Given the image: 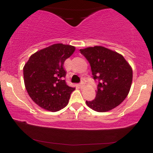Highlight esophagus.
Here are the masks:
<instances>
[{
    "label": "esophagus",
    "mask_w": 153,
    "mask_h": 153,
    "mask_svg": "<svg viewBox=\"0 0 153 153\" xmlns=\"http://www.w3.org/2000/svg\"><path fill=\"white\" fill-rule=\"evenodd\" d=\"M79 85H80V88H83L84 86H85V82H84L83 81H81L80 82V84H79Z\"/></svg>",
    "instance_id": "34e87169"
}]
</instances>
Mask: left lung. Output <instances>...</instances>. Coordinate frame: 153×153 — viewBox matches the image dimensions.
Here are the masks:
<instances>
[{
  "instance_id": "left-lung-1",
  "label": "left lung",
  "mask_w": 153,
  "mask_h": 153,
  "mask_svg": "<svg viewBox=\"0 0 153 153\" xmlns=\"http://www.w3.org/2000/svg\"><path fill=\"white\" fill-rule=\"evenodd\" d=\"M91 65L94 80L99 82L95 99L86 101L88 106L106 112L126 99L132 82V70L122 54L101 46L80 50Z\"/></svg>"
}]
</instances>
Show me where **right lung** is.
Here are the masks:
<instances>
[{"label": "right lung", "instance_id": "add662e5", "mask_svg": "<svg viewBox=\"0 0 153 153\" xmlns=\"http://www.w3.org/2000/svg\"><path fill=\"white\" fill-rule=\"evenodd\" d=\"M75 50L71 45L54 44L33 54L24 65V84L28 94L44 109L54 112L68 105L75 88L66 84L63 65Z\"/></svg>", "mask_w": 153, "mask_h": 153}]
</instances>
